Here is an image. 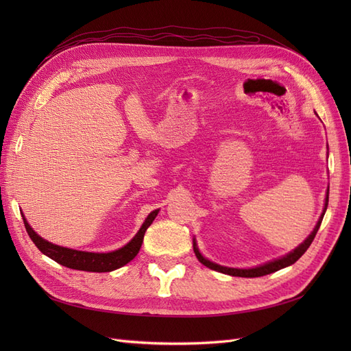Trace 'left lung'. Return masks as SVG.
Instances as JSON below:
<instances>
[{
    "instance_id": "8db88e82",
    "label": "left lung",
    "mask_w": 351,
    "mask_h": 351,
    "mask_svg": "<svg viewBox=\"0 0 351 351\" xmlns=\"http://www.w3.org/2000/svg\"><path fill=\"white\" fill-rule=\"evenodd\" d=\"M328 196H329V187H328V192H326V199H325V206H324V210H322V215L319 217V221H317V224L315 226L313 231L311 232V236L307 237L299 247H295L293 252L287 253L285 256L280 258V259H275V261H271L268 263H263V265H259V267L256 268H249V269H239V268H228V267H221V265L218 263H214L208 261L206 258L202 256V253L199 252L197 249V244H196V240L193 239V250L196 253V258L199 259L200 263H204L205 267H208L209 269H214V271H218V272H222V274H227V275H232V277H243V278H254V277H263V275H268V274H272L275 271H280L285 267H290V265H293L295 261H299L302 258V254L309 249V246L312 244L315 236L317 230H319L321 227V222H322V218L325 215V210H326V206H328Z\"/></svg>"
}]
</instances>
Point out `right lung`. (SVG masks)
I'll use <instances>...</instances> for the list:
<instances>
[{
	"mask_svg": "<svg viewBox=\"0 0 351 351\" xmlns=\"http://www.w3.org/2000/svg\"><path fill=\"white\" fill-rule=\"evenodd\" d=\"M158 212H159V209H155L151 212L149 215H147L141 230L137 231V234L129 243H127L124 247L110 252V253H92V252H82V250H74V249L57 246V244H52V243L47 241L45 239L38 236L34 231V228L29 226V222L26 221L25 215H23V222H25L27 234L32 239V241L35 243V246L42 253L47 254L48 258L62 265V267H67L71 269H79V271H88V272H111L114 269H119V268L124 267L125 263H129L132 259H134L136 254L139 253V250L142 247V243H143L145 232H146L147 227H149L154 222L155 217L158 215Z\"/></svg>",
	"mask_w": 351,
	"mask_h": 351,
	"instance_id": "right-lung-1",
	"label": "right lung"
}]
</instances>
